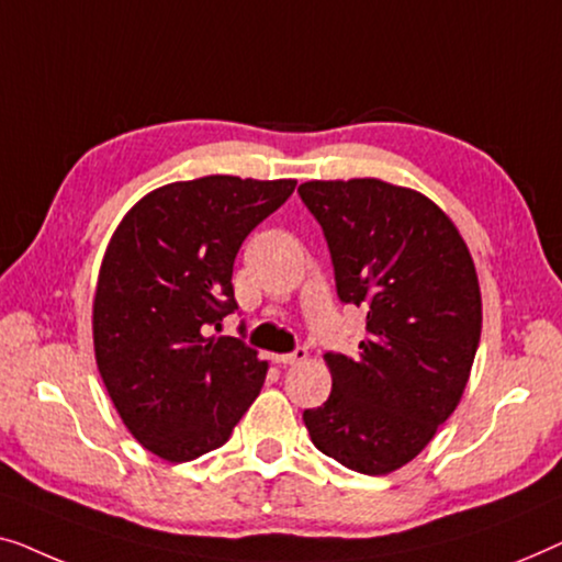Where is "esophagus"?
Instances as JSON below:
<instances>
[{"mask_svg":"<svg viewBox=\"0 0 562 562\" xmlns=\"http://www.w3.org/2000/svg\"><path fill=\"white\" fill-rule=\"evenodd\" d=\"M307 359V349L305 346H297L295 351H290V353H274L272 357V361L274 363H282V367H290V363H300V361H305Z\"/></svg>","mask_w":562,"mask_h":562,"instance_id":"1","label":"esophagus"}]
</instances>
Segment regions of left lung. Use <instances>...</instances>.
<instances>
[{
	"label": "left lung",
	"mask_w": 562,
	"mask_h": 562,
	"mask_svg": "<svg viewBox=\"0 0 562 562\" xmlns=\"http://www.w3.org/2000/svg\"><path fill=\"white\" fill-rule=\"evenodd\" d=\"M297 193L328 241L338 300L367 318L357 359L326 353L334 386L305 428L321 453L382 476L461 402L481 338L476 267L453 221L409 188L353 178Z\"/></svg>",
	"instance_id": "8db88e82"
}]
</instances>
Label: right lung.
Wrapping results in <instances>:
<instances>
[{
  "mask_svg": "<svg viewBox=\"0 0 562 562\" xmlns=\"http://www.w3.org/2000/svg\"><path fill=\"white\" fill-rule=\"evenodd\" d=\"M292 191L295 180L234 176L170 183L109 241L93 297L99 374L132 436L165 461L224 446L262 390L267 361L241 338L209 334L239 311L232 274L244 239Z\"/></svg>",
  "mask_w": 562,
  "mask_h": 562,
  "instance_id": "add662e5",
  "label": "right lung"
}]
</instances>
